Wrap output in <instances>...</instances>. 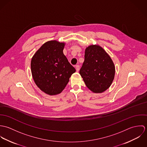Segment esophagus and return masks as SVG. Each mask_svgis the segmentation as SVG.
<instances>
[{"instance_id": "1", "label": "esophagus", "mask_w": 147, "mask_h": 147, "mask_svg": "<svg viewBox=\"0 0 147 147\" xmlns=\"http://www.w3.org/2000/svg\"><path fill=\"white\" fill-rule=\"evenodd\" d=\"M75 68H76V71L78 72L80 69V66L79 65H75Z\"/></svg>"}]
</instances>
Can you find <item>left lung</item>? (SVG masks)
I'll use <instances>...</instances> for the list:
<instances>
[{
	"label": "left lung",
	"instance_id": "8db88e82",
	"mask_svg": "<svg viewBox=\"0 0 147 147\" xmlns=\"http://www.w3.org/2000/svg\"><path fill=\"white\" fill-rule=\"evenodd\" d=\"M115 68L111 58L100 45H91L85 50L80 74L88 88L94 93L106 90L112 84Z\"/></svg>",
	"mask_w": 147,
	"mask_h": 147
}]
</instances>
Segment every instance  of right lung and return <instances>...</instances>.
<instances>
[{
    "instance_id": "obj_1",
    "label": "right lung",
    "mask_w": 147,
    "mask_h": 147,
    "mask_svg": "<svg viewBox=\"0 0 147 147\" xmlns=\"http://www.w3.org/2000/svg\"><path fill=\"white\" fill-rule=\"evenodd\" d=\"M65 43L51 40L43 43L31 60V72L36 85L50 96L61 93L76 72L63 50Z\"/></svg>"
}]
</instances>
